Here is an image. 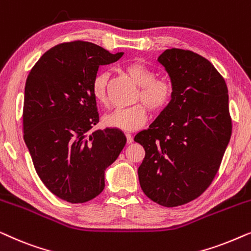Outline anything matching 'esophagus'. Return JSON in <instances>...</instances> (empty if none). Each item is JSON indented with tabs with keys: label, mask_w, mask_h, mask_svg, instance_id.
<instances>
[{
	"label": "esophagus",
	"mask_w": 251,
	"mask_h": 251,
	"mask_svg": "<svg viewBox=\"0 0 251 251\" xmlns=\"http://www.w3.org/2000/svg\"><path fill=\"white\" fill-rule=\"evenodd\" d=\"M126 143L131 144L132 143V135H131V133H126Z\"/></svg>",
	"instance_id": "obj_1"
}]
</instances>
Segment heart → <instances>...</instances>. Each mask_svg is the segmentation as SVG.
I'll return each instance as SVG.
<instances>
[{
  "label": "heart",
  "mask_w": 251,
  "mask_h": 251,
  "mask_svg": "<svg viewBox=\"0 0 251 251\" xmlns=\"http://www.w3.org/2000/svg\"><path fill=\"white\" fill-rule=\"evenodd\" d=\"M126 73L140 87V99L152 112H161L169 105L173 97V84L164 77H155L154 70L140 61H133L126 67ZM107 72H99L92 80L91 94L98 104L107 102ZM147 119L146 107L137 104L126 108H116L102 118V122L109 128L133 131L139 129Z\"/></svg>",
  "instance_id": "b5f03b06"
}]
</instances>
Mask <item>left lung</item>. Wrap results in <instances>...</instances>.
<instances>
[{"instance_id": "obj_1", "label": "left lung", "mask_w": 251, "mask_h": 251, "mask_svg": "<svg viewBox=\"0 0 251 251\" xmlns=\"http://www.w3.org/2000/svg\"><path fill=\"white\" fill-rule=\"evenodd\" d=\"M169 75L173 97L150 128L135 136L145 149L140 187L163 207L191 202L209 187L232 133L228 91L210 61L181 49L157 58Z\"/></svg>"}]
</instances>
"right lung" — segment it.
<instances>
[{
  "instance_id": "obj_1",
  "label": "right lung",
  "mask_w": 251,
  "mask_h": 251,
  "mask_svg": "<svg viewBox=\"0 0 251 251\" xmlns=\"http://www.w3.org/2000/svg\"><path fill=\"white\" fill-rule=\"evenodd\" d=\"M90 42L61 43L48 50L27 76L24 140L48 190L71 203L100 194L105 171L121 153V130L91 129L99 122L92 80L100 65L119 60Z\"/></svg>"
}]
</instances>
